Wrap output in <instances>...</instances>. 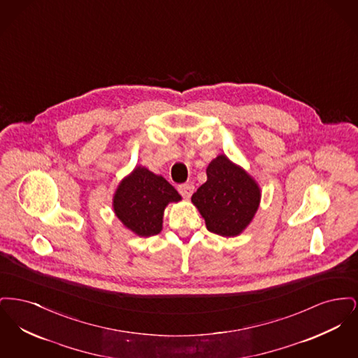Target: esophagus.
<instances>
[{"instance_id": "obj_1", "label": "esophagus", "mask_w": 358, "mask_h": 358, "mask_svg": "<svg viewBox=\"0 0 358 358\" xmlns=\"http://www.w3.org/2000/svg\"><path fill=\"white\" fill-rule=\"evenodd\" d=\"M178 192L181 193V196L184 197V199H189L192 194H193V192H194V187H193V184H182V185H178Z\"/></svg>"}]
</instances>
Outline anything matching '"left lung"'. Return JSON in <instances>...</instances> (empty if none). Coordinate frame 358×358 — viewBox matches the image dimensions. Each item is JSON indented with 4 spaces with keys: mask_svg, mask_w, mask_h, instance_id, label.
<instances>
[{
    "mask_svg": "<svg viewBox=\"0 0 358 358\" xmlns=\"http://www.w3.org/2000/svg\"><path fill=\"white\" fill-rule=\"evenodd\" d=\"M206 182L192 196L206 229L222 238L238 236L254 220L262 199L255 178L225 154L206 168Z\"/></svg>",
    "mask_w": 358,
    "mask_h": 358,
    "instance_id": "8db88e82",
    "label": "left lung"
}]
</instances>
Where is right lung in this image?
I'll return each mask as SVG.
<instances>
[{"label":"right lung","instance_id":"right-lung-1","mask_svg":"<svg viewBox=\"0 0 358 358\" xmlns=\"http://www.w3.org/2000/svg\"><path fill=\"white\" fill-rule=\"evenodd\" d=\"M178 201L181 196L162 176L138 165L122 178L113 208L127 229L139 238H149L162 231L165 208Z\"/></svg>","mask_w":358,"mask_h":358}]
</instances>
